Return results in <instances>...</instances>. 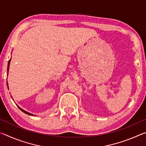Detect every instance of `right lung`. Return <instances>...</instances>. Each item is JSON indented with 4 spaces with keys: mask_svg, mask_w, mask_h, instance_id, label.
Returning <instances> with one entry per match:
<instances>
[{
    "mask_svg": "<svg viewBox=\"0 0 146 146\" xmlns=\"http://www.w3.org/2000/svg\"><path fill=\"white\" fill-rule=\"evenodd\" d=\"M10 62H11V58L9 59V62H8V68H7V70H8V71H9V64H10ZM7 86H8V81H7ZM17 106H18L19 108L20 109V110H21L22 111L24 112V113H26V114H27V115H32V116H33V114H31V113H28V112H27V111H26L25 110H23V109H22V108H20L18 105H17Z\"/></svg>",
    "mask_w": 146,
    "mask_h": 146,
    "instance_id": "1",
    "label": "right lung"
}]
</instances>
